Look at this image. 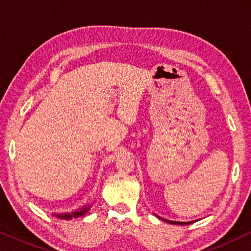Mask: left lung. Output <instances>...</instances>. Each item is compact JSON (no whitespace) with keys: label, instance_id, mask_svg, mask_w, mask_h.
<instances>
[{"label":"left lung","instance_id":"8db88e82","mask_svg":"<svg viewBox=\"0 0 251 251\" xmlns=\"http://www.w3.org/2000/svg\"><path fill=\"white\" fill-rule=\"evenodd\" d=\"M159 218H160V217H159ZM163 220H165V222H168L170 224H176V225H189V224L194 223V222H173V220H166V219H163Z\"/></svg>","mask_w":251,"mask_h":251}]
</instances>
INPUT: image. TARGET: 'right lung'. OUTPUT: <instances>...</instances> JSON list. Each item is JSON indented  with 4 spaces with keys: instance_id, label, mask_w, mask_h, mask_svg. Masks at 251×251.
<instances>
[{
    "instance_id": "obj_1",
    "label": "right lung",
    "mask_w": 251,
    "mask_h": 251,
    "mask_svg": "<svg viewBox=\"0 0 251 251\" xmlns=\"http://www.w3.org/2000/svg\"><path fill=\"white\" fill-rule=\"evenodd\" d=\"M91 209V205H86L83 208H80L76 210V211H72V212H68V213H53V216L58 217L61 219H72V218H76V217L83 216L88 212V210Z\"/></svg>"
}]
</instances>
